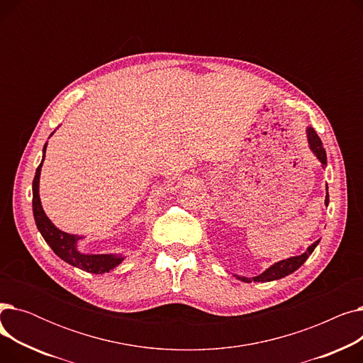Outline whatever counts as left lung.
I'll return each mask as SVG.
<instances>
[{
	"label": "left lung",
	"instance_id": "1",
	"mask_svg": "<svg viewBox=\"0 0 363 363\" xmlns=\"http://www.w3.org/2000/svg\"><path fill=\"white\" fill-rule=\"evenodd\" d=\"M308 141H309V147L313 151V155L318 157V160L322 163V167L327 166V152L325 148L322 145L320 138L318 137V133L315 132L313 128H308ZM330 203V196H328V186H327V197H325V204L328 206ZM319 244V240L315 241L312 245H309V249L304 252L300 256H294L290 259L281 260L275 264H272L271 268L266 269L263 274L253 277V278H245V277H237L238 279L244 281V282H268V281H275V279H281L284 277H287L290 274H293L294 271H297L300 266L308 260V257L312 255V252L315 250V247Z\"/></svg>",
	"mask_w": 363,
	"mask_h": 363
}]
</instances>
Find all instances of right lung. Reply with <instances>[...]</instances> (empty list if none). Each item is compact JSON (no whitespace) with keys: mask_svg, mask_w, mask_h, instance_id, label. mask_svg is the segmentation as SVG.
<instances>
[{"mask_svg":"<svg viewBox=\"0 0 363 363\" xmlns=\"http://www.w3.org/2000/svg\"><path fill=\"white\" fill-rule=\"evenodd\" d=\"M45 150H47V144L44 145L43 162L45 159ZM43 162L40 166L36 167V174H35L33 184H32V194H33L32 208H33V218H35V223L38 226V230H40L41 235L44 237L47 244L51 247L52 252L62 260L67 262L69 264L76 266V268L91 272V274L110 272L111 269L116 268L119 263H122V260H123L122 256L81 253L78 250V247H76V244H78L81 237H76V235L60 231L59 228H55L52 225V222L47 218L44 208L41 206V200H40V177H41Z\"/></svg>","mask_w":363,"mask_h":363,"instance_id":"1","label":"right lung"}]
</instances>
